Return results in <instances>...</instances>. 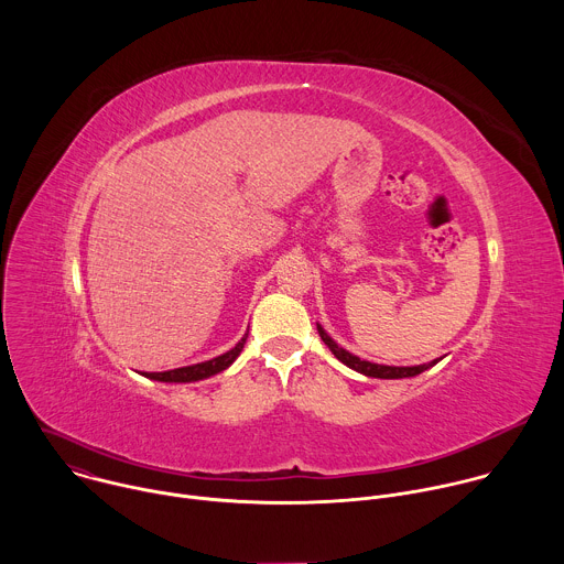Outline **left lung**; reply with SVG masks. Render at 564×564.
I'll return each mask as SVG.
<instances>
[{
	"label": "left lung",
	"mask_w": 564,
	"mask_h": 564,
	"mask_svg": "<svg viewBox=\"0 0 564 564\" xmlns=\"http://www.w3.org/2000/svg\"><path fill=\"white\" fill-rule=\"evenodd\" d=\"M316 330H318V337L324 339V344L333 350V355H335L341 364H346L348 368H352V370H357V372H361V375H366V377H377V379H404V377H415V375L429 370L431 366H435V364L442 359V357H440V359H433V361L422 364V366H381V364L364 361V359L355 357L352 352L344 350V348H341L324 328H321L318 324H316Z\"/></svg>",
	"instance_id": "1"
}]
</instances>
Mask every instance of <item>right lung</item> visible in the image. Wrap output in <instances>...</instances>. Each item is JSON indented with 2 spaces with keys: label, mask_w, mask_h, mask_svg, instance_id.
<instances>
[{
  "label": "right lung",
  "mask_w": 564,
  "mask_h": 564,
  "mask_svg": "<svg viewBox=\"0 0 564 564\" xmlns=\"http://www.w3.org/2000/svg\"><path fill=\"white\" fill-rule=\"evenodd\" d=\"M248 341V335H243V339H240L231 350H227L225 355L220 357H214L209 361H203V364H194V366H185V368H174V370H165V372H144V377L153 379V381H170V383H187V381H200V379H207L216 372H223L225 368H229L234 364V359L240 355V350H243Z\"/></svg>",
  "instance_id": "1"
}]
</instances>
